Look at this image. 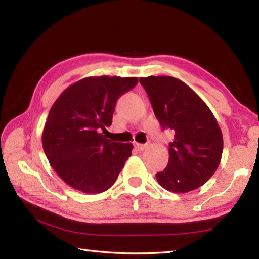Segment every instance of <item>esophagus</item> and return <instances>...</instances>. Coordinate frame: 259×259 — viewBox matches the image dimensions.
<instances>
[{"label": "esophagus", "mask_w": 259, "mask_h": 259, "mask_svg": "<svg viewBox=\"0 0 259 259\" xmlns=\"http://www.w3.org/2000/svg\"><path fill=\"white\" fill-rule=\"evenodd\" d=\"M136 148H137L138 150H144L146 147H147V145H145V144H138V143H136Z\"/></svg>", "instance_id": "obj_1"}]
</instances>
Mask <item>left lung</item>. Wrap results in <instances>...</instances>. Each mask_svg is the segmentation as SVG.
I'll list each match as a JSON object with an SVG mask.
<instances>
[{
	"label": "left lung",
	"instance_id": "left-lung-1",
	"mask_svg": "<svg viewBox=\"0 0 259 259\" xmlns=\"http://www.w3.org/2000/svg\"><path fill=\"white\" fill-rule=\"evenodd\" d=\"M139 81L159 124L175 133L167 166L156 173L158 183L177 194L197 189L214 175L222 157L218 121L205 102L179 79L150 76Z\"/></svg>",
	"mask_w": 259,
	"mask_h": 259
}]
</instances>
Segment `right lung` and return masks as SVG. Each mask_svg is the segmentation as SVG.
<instances>
[{"label":"right lung","instance_id":"right-lung-1","mask_svg":"<svg viewBox=\"0 0 259 259\" xmlns=\"http://www.w3.org/2000/svg\"><path fill=\"white\" fill-rule=\"evenodd\" d=\"M138 82L135 77H88L71 84L51 107L43 148L52 167L76 190L101 194L115 182L133 145L106 139L116 101Z\"/></svg>","mask_w":259,"mask_h":259}]
</instances>
